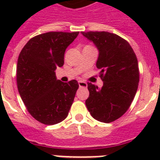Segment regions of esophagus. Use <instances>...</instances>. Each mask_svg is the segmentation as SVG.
<instances>
[{
  "instance_id": "1",
  "label": "esophagus",
  "mask_w": 160,
  "mask_h": 160,
  "mask_svg": "<svg viewBox=\"0 0 160 160\" xmlns=\"http://www.w3.org/2000/svg\"><path fill=\"white\" fill-rule=\"evenodd\" d=\"M78 84H79V86H80V87H83V88L87 87V83L84 82V81H81V80L78 81Z\"/></svg>"
}]
</instances>
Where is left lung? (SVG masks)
I'll return each mask as SVG.
<instances>
[{"label": "left lung", "mask_w": 160, "mask_h": 160, "mask_svg": "<svg viewBox=\"0 0 160 160\" xmlns=\"http://www.w3.org/2000/svg\"><path fill=\"white\" fill-rule=\"evenodd\" d=\"M99 50L96 67L100 70L102 88L88 83L90 95L85 105L98 121L110 123L128 110L139 81L138 60L129 42L107 31L81 32Z\"/></svg>", "instance_id": "8db88e82"}]
</instances>
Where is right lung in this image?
I'll list each match as a JSON object with an SVG mask.
<instances>
[{
	"mask_svg": "<svg viewBox=\"0 0 160 160\" xmlns=\"http://www.w3.org/2000/svg\"><path fill=\"white\" fill-rule=\"evenodd\" d=\"M79 31H51L31 38L19 55L16 82L21 100L36 120L52 125L67 117L79 84L64 83L55 70L64 65L65 50Z\"/></svg>",
	"mask_w": 160,
	"mask_h": 160,
	"instance_id": "add662e5",
	"label": "right lung"
}]
</instances>
